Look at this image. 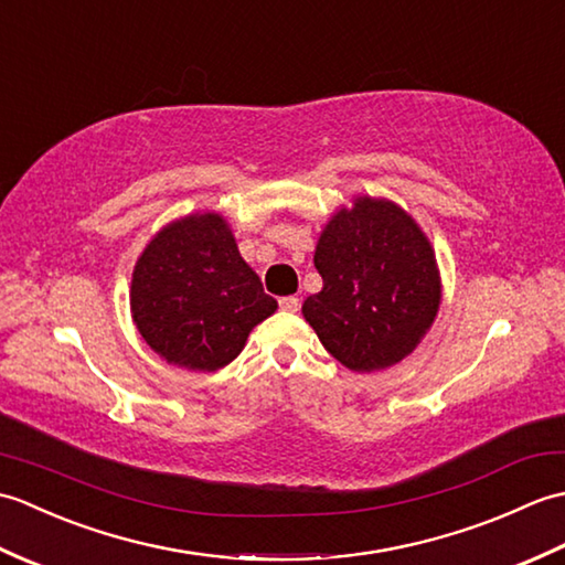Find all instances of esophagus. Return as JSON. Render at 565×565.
Segmentation results:
<instances>
[{
	"label": "esophagus",
	"instance_id": "1",
	"mask_svg": "<svg viewBox=\"0 0 565 565\" xmlns=\"http://www.w3.org/2000/svg\"><path fill=\"white\" fill-rule=\"evenodd\" d=\"M279 308L284 310V313H296V310L301 308V301H298L296 296H284V298H279Z\"/></svg>",
	"mask_w": 565,
	"mask_h": 565
}]
</instances>
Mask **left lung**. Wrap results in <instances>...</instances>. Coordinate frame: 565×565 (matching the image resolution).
Returning a JSON list of instances; mask_svg holds the SVG:
<instances>
[{
  "label": "left lung",
  "mask_w": 565,
  "mask_h": 565,
  "mask_svg": "<svg viewBox=\"0 0 565 565\" xmlns=\"http://www.w3.org/2000/svg\"><path fill=\"white\" fill-rule=\"evenodd\" d=\"M313 262L322 289L306 298L303 318L347 369L369 374L403 362L435 322V252L395 203L362 196L332 215Z\"/></svg>",
  "instance_id": "1"
}]
</instances>
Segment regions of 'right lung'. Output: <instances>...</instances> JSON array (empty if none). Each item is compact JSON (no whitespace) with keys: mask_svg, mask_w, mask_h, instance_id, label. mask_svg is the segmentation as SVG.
Masks as SVG:
<instances>
[{"mask_svg":"<svg viewBox=\"0 0 565 565\" xmlns=\"http://www.w3.org/2000/svg\"><path fill=\"white\" fill-rule=\"evenodd\" d=\"M138 332L174 366L215 371L243 352L276 301L239 257L218 213L167 225L142 252L130 286Z\"/></svg>","mask_w":565,"mask_h":565,"instance_id":"1","label":"right lung"}]
</instances>
